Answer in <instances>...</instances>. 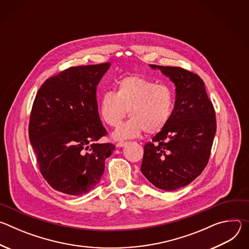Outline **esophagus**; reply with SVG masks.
I'll return each mask as SVG.
<instances>
[{"mask_svg": "<svg viewBox=\"0 0 249 249\" xmlns=\"http://www.w3.org/2000/svg\"><path fill=\"white\" fill-rule=\"evenodd\" d=\"M126 145H127V142L121 141V142H118V143L116 144V147H117V148H122V147H124V146H126Z\"/></svg>", "mask_w": 249, "mask_h": 249, "instance_id": "obj_1", "label": "esophagus"}]
</instances>
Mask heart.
<instances>
[{"mask_svg": "<svg viewBox=\"0 0 249 249\" xmlns=\"http://www.w3.org/2000/svg\"><path fill=\"white\" fill-rule=\"evenodd\" d=\"M174 107V92L163 84L141 77L127 76L115 85V92H104L98 101V112L107 125L116 127L127 110L131 118L113 133L115 140H127L160 132L168 123Z\"/></svg>", "mask_w": 249, "mask_h": 249, "instance_id": "heart-1", "label": "heart"}]
</instances>
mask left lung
<instances>
[{"mask_svg":"<svg viewBox=\"0 0 249 249\" xmlns=\"http://www.w3.org/2000/svg\"><path fill=\"white\" fill-rule=\"evenodd\" d=\"M175 86L167 125L144 147L141 171L157 188L176 190L191 183L208 163L217 123L202 79L179 67L150 65Z\"/></svg>","mask_w":249,"mask_h":249,"instance_id":"left-lung-1","label":"left lung"}]
</instances>
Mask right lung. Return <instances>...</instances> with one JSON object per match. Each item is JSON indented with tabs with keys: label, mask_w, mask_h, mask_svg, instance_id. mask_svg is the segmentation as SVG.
Wrapping results in <instances>:
<instances>
[{
	"label": "right lung",
	"mask_w": 249,
	"mask_h": 249,
	"mask_svg": "<svg viewBox=\"0 0 249 249\" xmlns=\"http://www.w3.org/2000/svg\"><path fill=\"white\" fill-rule=\"evenodd\" d=\"M110 63L71 67L47 79L35 96L28 127L41 174L55 190L79 196L100 181L115 149L98 115L96 86Z\"/></svg>",
	"instance_id": "1"
}]
</instances>
